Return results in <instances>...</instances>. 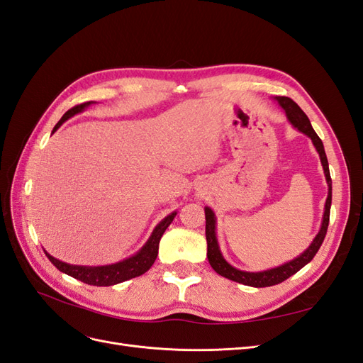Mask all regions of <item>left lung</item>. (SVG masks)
<instances>
[{
    "label": "left lung",
    "mask_w": 363,
    "mask_h": 363,
    "mask_svg": "<svg viewBox=\"0 0 363 363\" xmlns=\"http://www.w3.org/2000/svg\"><path fill=\"white\" fill-rule=\"evenodd\" d=\"M276 100L279 101V104L281 106V108L286 113L289 123L296 128L300 130L301 133H304L306 136H309L313 142V145L320 155L321 163H323V169L325 174V180H327V186H328V195L325 200V207H324V216H323V224L320 232L315 236V239L312 240V244L309 245V248L304 250V252L298 257H295L291 262L283 263V265L277 267V268H271L267 271H260V272H248V271H240L236 269L235 267L230 265V263L223 257L221 250H219L218 245V239H216V218L215 213L211 207H204L206 212V239H207V259L211 267L219 274L228 280H233L238 283L247 284V286H252V288H267V286H274V284H279L281 281H284L286 279H289L291 276H294L295 272H298L304 265L309 263L315 255L320 250L323 240L325 238L327 233V227H328V219H330V206H332V179H330V171H328V162H327V156L324 151V145L323 140L320 139L315 133V130L311 125L309 118L306 116V113L301 111L300 106L296 104L295 101H292L291 98L288 96H276Z\"/></svg>",
    "instance_id": "left-lung-1"
}]
</instances>
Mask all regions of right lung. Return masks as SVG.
I'll use <instances>...</instances> for the list:
<instances>
[{
	"mask_svg": "<svg viewBox=\"0 0 363 363\" xmlns=\"http://www.w3.org/2000/svg\"><path fill=\"white\" fill-rule=\"evenodd\" d=\"M94 103L95 101H87V103H83V104H79V106L69 108V111L60 118L59 123L54 125L52 133L65 123V121H68L75 113L83 112L87 106H91ZM175 215H177V212H172L171 215L162 219V221L156 225V228L152 230V233H151L150 239L147 240V244L142 247L135 256L124 259L123 262L113 263V265H104V267L69 265V263H65L62 260H57L56 257H52L45 250L43 251H45V255L52 265L56 267L59 271L68 274V276L80 280L83 283L92 284V286H112V284L139 277L152 267V263H155V260L157 257V252H159L160 238L164 233V230H167L168 225L172 223Z\"/></svg>",
	"mask_w": 363,
	"mask_h": 363,
	"instance_id": "obj_1",
	"label": "right lung"
}]
</instances>
